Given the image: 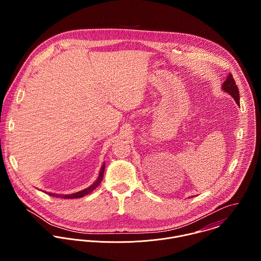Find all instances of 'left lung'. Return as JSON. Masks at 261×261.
<instances>
[{"label": "left lung", "mask_w": 261, "mask_h": 261, "mask_svg": "<svg viewBox=\"0 0 261 261\" xmlns=\"http://www.w3.org/2000/svg\"><path fill=\"white\" fill-rule=\"evenodd\" d=\"M221 89L225 92H227L231 97H233L234 100L236 101V103L239 106V90H238V87L235 83V80L233 79L232 74H229L227 76L226 80L224 81V83L222 84Z\"/></svg>", "instance_id": "1"}]
</instances>
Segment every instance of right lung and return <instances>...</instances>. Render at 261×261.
<instances>
[{
  "label": "right lung",
  "mask_w": 261,
  "mask_h": 261,
  "mask_svg": "<svg viewBox=\"0 0 261 261\" xmlns=\"http://www.w3.org/2000/svg\"><path fill=\"white\" fill-rule=\"evenodd\" d=\"M105 170H106V164L103 163V165L101 166L100 168V171H99V174H98V177L96 179V181L91 185V186L82 190V191H79L77 193H72V194H69V195H64V194H54V193H48V192H45L46 194H48L49 196H54V197H57V198H63V199H77V198H81L89 193H91L94 189H96L97 186L100 184L102 178H103V174H105Z\"/></svg>",
  "instance_id": "obj_1"
}]
</instances>
